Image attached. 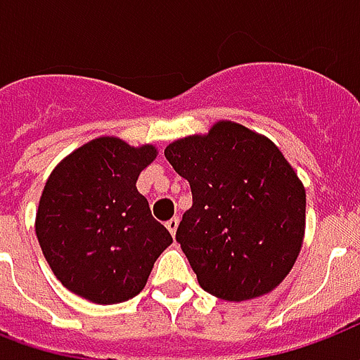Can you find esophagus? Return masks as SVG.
Masks as SVG:
<instances>
[{
	"mask_svg": "<svg viewBox=\"0 0 360 360\" xmlns=\"http://www.w3.org/2000/svg\"><path fill=\"white\" fill-rule=\"evenodd\" d=\"M178 222H180V220H178V217H172V219H170V220H167V228H169V232L172 236H176Z\"/></svg>",
	"mask_w": 360,
	"mask_h": 360,
	"instance_id": "obj_1",
	"label": "esophagus"
}]
</instances>
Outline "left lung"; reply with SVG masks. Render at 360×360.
Returning a JSON list of instances; mask_svg holds the SVG:
<instances>
[{
  "mask_svg": "<svg viewBox=\"0 0 360 360\" xmlns=\"http://www.w3.org/2000/svg\"><path fill=\"white\" fill-rule=\"evenodd\" d=\"M165 157L190 182L176 240L199 285L236 303L280 285L303 245L307 195L276 143L219 120L169 143Z\"/></svg>",
  "mask_w": 360,
  "mask_h": 360,
  "instance_id": "obj_1",
  "label": "left lung"
}]
</instances>
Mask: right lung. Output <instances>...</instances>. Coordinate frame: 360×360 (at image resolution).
<instances>
[{"instance_id":"1","label":"right lung","mask_w":360,"mask_h":360,"mask_svg":"<svg viewBox=\"0 0 360 360\" xmlns=\"http://www.w3.org/2000/svg\"><path fill=\"white\" fill-rule=\"evenodd\" d=\"M151 143L134 148L101 136L67 155L47 178L36 236L57 280L97 305L136 297L172 236L151 217L136 180L155 161Z\"/></svg>"}]
</instances>
